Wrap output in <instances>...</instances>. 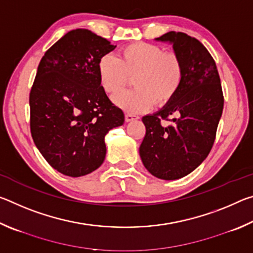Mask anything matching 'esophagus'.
Masks as SVG:
<instances>
[{
  "instance_id": "esophagus-1",
  "label": "esophagus",
  "mask_w": 253,
  "mask_h": 253,
  "mask_svg": "<svg viewBox=\"0 0 253 253\" xmlns=\"http://www.w3.org/2000/svg\"><path fill=\"white\" fill-rule=\"evenodd\" d=\"M136 119H138V117L134 116V115H131V114H126V115H125V121H126L127 123L132 122V121H136Z\"/></svg>"
}]
</instances>
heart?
I'll return each mask as SVG.
<instances>
[{"mask_svg": "<svg viewBox=\"0 0 253 253\" xmlns=\"http://www.w3.org/2000/svg\"><path fill=\"white\" fill-rule=\"evenodd\" d=\"M101 87L107 93L121 91L132 79L135 89L113 98L114 104L130 114H140L153 105L169 104L183 80V65L178 55L165 52L160 45L137 42L124 46L119 59L106 54L98 63Z\"/></svg>", "mask_w": 253, "mask_h": 253, "instance_id": "1", "label": "heart"}]
</instances>
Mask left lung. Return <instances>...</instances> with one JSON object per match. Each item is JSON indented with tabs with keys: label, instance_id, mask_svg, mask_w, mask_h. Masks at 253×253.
Instances as JSON below:
<instances>
[{
	"label": "left lung",
	"instance_id": "1",
	"mask_svg": "<svg viewBox=\"0 0 253 253\" xmlns=\"http://www.w3.org/2000/svg\"><path fill=\"white\" fill-rule=\"evenodd\" d=\"M156 41L173 45L183 65V80L169 104L143 117L146 127L139 155L149 173L161 179H178L201 165L215 139L223 110V93L215 62L201 42L170 31ZM173 117L172 124L161 119Z\"/></svg>",
	"mask_w": 253,
	"mask_h": 253
}]
</instances>
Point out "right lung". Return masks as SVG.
Wrapping results in <instances>:
<instances>
[{
	"mask_svg": "<svg viewBox=\"0 0 253 253\" xmlns=\"http://www.w3.org/2000/svg\"><path fill=\"white\" fill-rule=\"evenodd\" d=\"M90 30L66 33L46 51L30 92V127L37 148L63 175L79 177L100 168L105 136L125 116L101 87L98 63L115 50Z\"/></svg>",
	"mask_w": 253,
	"mask_h": 253,
	"instance_id": "add662e5",
	"label": "right lung"
}]
</instances>
